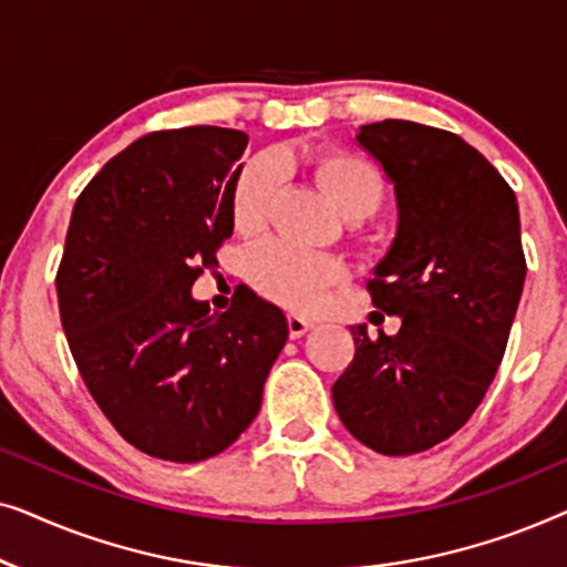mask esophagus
<instances>
[{
	"instance_id": "esophagus-1",
	"label": "esophagus",
	"mask_w": 567,
	"mask_h": 567,
	"mask_svg": "<svg viewBox=\"0 0 567 567\" xmlns=\"http://www.w3.org/2000/svg\"><path fill=\"white\" fill-rule=\"evenodd\" d=\"M312 320H307V317H301V315H289V336L297 340V338H301L305 336L307 330H312Z\"/></svg>"
}]
</instances>
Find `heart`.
Masks as SVG:
<instances>
[{
  "label": "heart",
  "instance_id": "b5f03b06",
  "mask_svg": "<svg viewBox=\"0 0 567 567\" xmlns=\"http://www.w3.org/2000/svg\"><path fill=\"white\" fill-rule=\"evenodd\" d=\"M307 167L332 206L348 219H363L382 204V175L361 154L328 150L309 157ZM274 190V169L266 159H252L239 169L231 190V224L239 235H258L266 227ZM247 278L278 305L312 309L324 291L343 281L346 268L332 255L305 252L284 239H270L247 255Z\"/></svg>",
  "mask_w": 567,
  "mask_h": 567
}]
</instances>
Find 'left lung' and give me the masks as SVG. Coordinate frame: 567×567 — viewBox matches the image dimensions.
I'll list each match as a JSON object with an SVG mask.
<instances>
[{"label":"left lung","instance_id":"left-lung-1","mask_svg":"<svg viewBox=\"0 0 567 567\" xmlns=\"http://www.w3.org/2000/svg\"><path fill=\"white\" fill-rule=\"evenodd\" d=\"M355 142L394 185L398 235L367 289L402 324L377 340L351 328L332 405L363 446L408 456L460 431L495 379L526 278L522 224L511 185L452 131L386 118Z\"/></svg>","mask_w":567,"mask_h":567}]
</instances>
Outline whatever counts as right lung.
<instances>
[{
  "mask_svg": "<svg viewBox=\"0 0 567 567\" xmlns=\"http://www.w3.org/2000/svg\"><path fill=\"white\" fill-rule=\"evenodd\" d=\"M245 146L235 128L154 131L92 177L69 221L56 293L76 369L113 429L157 460L235 444L289 338L247 286L227 312L190 293L235 229Z\"/></svg>",
  "mask_w": 567,
  "mask_h": 567,
  "instance_id": "right-lung-1",
  "label": "right lung"
}]
</instances>
